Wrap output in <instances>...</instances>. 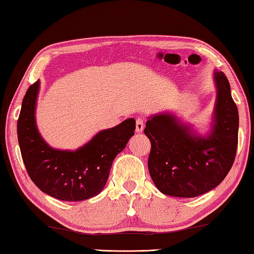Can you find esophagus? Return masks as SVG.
<instances>
[{
	"label": "esophagus",
	"instance_id": "34e87169",
	"mask_svg": "<svg viewBox=\"0 0 254 254\" xmlns=\"http://www.w3.org/2000/svg\"><path fill=\"white\" fill-rule=\"evenodd\" d=\"M143 127H145V123H143L142 119H138L137 122H135V131L140 133V132L143 131Z\"/></svg>",
	"mask_w": 254,
	"mask_h": 254
}]
</instances>
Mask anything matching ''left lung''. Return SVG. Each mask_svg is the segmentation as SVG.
Here are the masks:
<instances>
[{"mask_svg": "<svg viewBox=\"0 0 254 254\" xmlns=\"http://www.w3.org/2000/svg\"><path fill=\"white\" fill-rule=\"evenodd\" d=\"M217 97L210 127L199 133L172 112L148 117L145 134L151 143L148 170L158 190L176 197H196L225 179L235 160L238 111L226 75L215 69Z\"/></svg>", "mask_w": 254, "mask_h": 254, "instance_id": "obj_1", "label": "left lung"}]
</instances>
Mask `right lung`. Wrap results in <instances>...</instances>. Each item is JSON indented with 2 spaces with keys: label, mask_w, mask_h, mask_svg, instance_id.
Listing matches in <instances>:
<instances>
[{
  "label": "right lung",
  "mask_w": 254,
  "mask_h": 254,
  "mask_svg": "<svg viewBox=\"0 0 254 254\" xmlns=\"http://www.w3.org/2000/svg\"><path fill=\"white\" fill-rule=\"evenodd\" d=\"M40 79L26 91L17 123L22 161L33 183L45 194L67 202L94 197L107 183L113 161L135 130V120L127 119L101 130L75 150L51 147L36 126Z\"/></svg>",
  "instance_id": "add662e5"
}]
</instances>
